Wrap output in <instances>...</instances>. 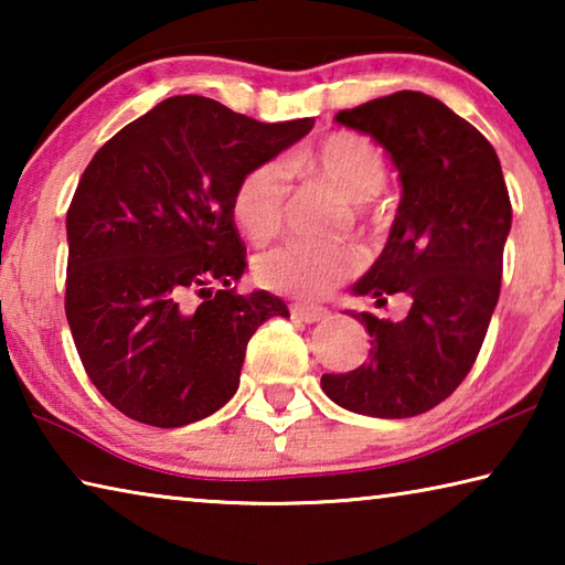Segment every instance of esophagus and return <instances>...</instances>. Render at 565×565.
Instances as JSON below:
<instances>
[{"mask_svg": "<svg viewBox=\"0 0 565 565\" xmlns=\"http://www.w3.org/2000/svg\"><path fill=\"white\" fill-rule=\"evenodd\" d=\"M291 317L296 321H303V323H313V321H321L329 317V311L323 309V306H306V303H291Z\"/></svg>", "mask_w": 565, "mask_h": 565, "instance_id": "34e87169", "label": "esophagus"}]
</instances>
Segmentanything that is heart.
<instances>
[{
  "instance_id": "heart-1",
  "label": "heart",
  "mask_w": 565,
  "mask_h": 565,
  "mask_svg": "<svg viewBox=\"0 0 565 565\" xmlns=\"http://www.w3.org/2000/svg\"><path fill=\"white\" fill-rule=\"evenodd\" d=\"M289 174L311 177L329 184L347 199L353 218L381 222L374 196L386 184V157L374 141L359 131L337 129L317 145L284 161ZM279 161L254 164L238 179L232 196V214L242 234L264 244L279 234L286 212V174ZM361 252L353 246L284 244L264 252L254 262V281L276 294L319 299L361 269Z\"/></svg>"
}]
</instances>
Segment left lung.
<instances>
[{
    "instance_id": "1",
    "label": "left lung",
    "mask_w": 565,
    "mask_h": 565,
    "mask_svg": "<svg viewBox=\"0 0 565 565\" xmlns=\"http://www.w3.org/2000/svg\"><path fill=\"white\" fill-rule=\"evenodd\" d=\"M337 121L371 134L398 169L401 204L384 252L353 286L359 296H411L404 321L353 313L369 361L323 374L339 406L376 418L426 414L471 371L501 294L511 199L491 141L428 94L396 92L343 109Z\"/></svg>"
}]
</instances>
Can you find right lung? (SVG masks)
<instances>
[{
    "label": "right lung",
    "mask_w": 565,
    "mask_h": 565,
    "mask_svg": "<svg viewBox=\"0 0 565 565\" xmlns=\"http://www.w3.org/2000/svg\"><path fill=\"white\" fill-rule=\"evenodd\" d=\"M311 127L184 94L127 124L84 169L66 212L64 309L84 371L124 416L177 428L214 414L236 394L254 331L289 317L279 296L232 289L246 266L232 196Z\"/></svg>",
    "instance_id": "right-lung-1"
}]
</instances>
